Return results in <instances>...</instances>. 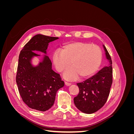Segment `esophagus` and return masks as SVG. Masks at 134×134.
I'll return each mask as SVG.
<instances>
[{"instance_id": "obj_1", "label": "esophagus", "mask_w": 134, "mask_h": 134, "mask_svg": "<svg viewBox=\"0 0 134 134\" xmlns=\"http://www.w3.org/2000/svg\"><path fill=\"white\" fill-rule=\"evenodd\" d=\"M65 84L66 86H70V85H71V83H68V82H65Z\"/></svg>"}]
</instances>
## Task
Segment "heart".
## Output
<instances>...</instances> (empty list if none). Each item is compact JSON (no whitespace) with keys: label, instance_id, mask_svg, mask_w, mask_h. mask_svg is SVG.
Masks as SVG:
<instances>
[{"label":"heart","instance_id":"obj_1","mask_svg":"<svg viewBox=\"0 0 134 134\" xmlns=\"http://www.w3.org/2000/svg\"><path fill=\"white\" fill-rule=\"evenodd\" d=\"M101 48L96 44L75 41L68 43L61 51H56L52 55V62L56 70L63 72L70 66L64 74L69 80H75L79 77L87 79L94 75L102 62Z\"/></svg>","mask_w":134,"mask_h":134}]
</instances>
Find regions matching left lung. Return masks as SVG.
Listing matches in <instances>:
<instances>
[{
    "instance_id": "left-lung-1",
    "label": "left lung",
    "mask_w": 134,
    "mask_h": 134,
    "mask_svg": "<svg viewBox=\"0 0 134 134\" xmlns=\"http://www.w3.org/2000/svg\"><path fill=\"white\" fill-rule=\"evenodd\" d=\"M103 46L109 65L104 66L91 78L77 83L79 92L74 97V104L79 110L88 114L96 112L104 106L112 83L111 58L106 47Z\"/></svg>"
}]
</instances>
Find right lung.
Instances as JSON below:
<instances>
[{
  "mask_svg": "<svg viewBox=\"0 0 134 134\" xmlns=\"http://www.w3.org/2000/svg\"><path fill=\"white\" fill-rule=\"evenodd\" d=\"M58 38L36 35L20 52L16 83L23 102L36 110L46 111L50 109L55 102L57 91L64 86L60 74L52 69L48 56L44 55L37 66L31 63L34 57L40 56L34 51L46 54L48 43Z\"/></svg>",
  "mask_w": 134,
  "mask_h": 134,
  "instance_id": "add662e5",
  "label": "right lung"
}]
</instances>
